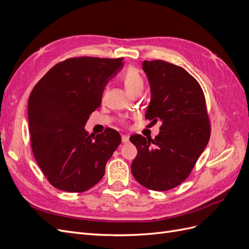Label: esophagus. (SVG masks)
<instances>
[{"mask_svg":"<svg viewBox=\"0 0 249 249\" xmlns=\"http://www.w3.org/2000/svg\"><path fill=\"white\" fill-rule=\"evenodd\" d=\"M122 141L123 143H127L129 142V137H127L126 135H122Z\"/></svg>","mask_w":249,"mask_h":249,"instance_id":"34e87169","label":"esophagus"}]
</instances>
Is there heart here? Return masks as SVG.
<instances>
[{"label": "heart", "instance_id": "1", "mask_svg": "<svg viewBox=\"0 0 249 249\" xmlns=\"http://www.w3.org/2000/svg\"><path fill=\"white\" fill-rule=\"evenodd\" d=\"M124 84L126 91L132 95L136 92L142 91L143 79L137 70L131 67V69L127 70L124 74Z\"/></svg>", "mask_w": 249, "mask_h": 249}]
</instances>
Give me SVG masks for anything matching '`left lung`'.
Returning a JSON list of instances; mask_svg holds the SVG:
<instances>
[{"mask_svg":"<svg viewBox=\"0 0 249 249\" xmlns=\"http://www.w3.org/2000/svg\"><path fill=\"white\" fill-rule=\"evenodd\" d=\"M150 103L145 118L161 122L155 139L133 135L137 147L132 173L139 184L155 191L172 189L190 175L210 139L205 95L198 82L183 67L162 60L143 61Z\"/></svg>","mask_w":249,"mask_h":249,"instance_id":"8db88e82","label":"left lung"}]
</instances>
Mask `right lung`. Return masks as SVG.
I'll return each mask as SVG.
<instances>
[{
    "label": "right lung",
    "mask_w": 249,
    "mask_h": 249,
    "mask_svg": "<svg viewBox=\"0 0 249 249\" xmlns=\"http://www.w3.org/2000/svg\"><path fill=\"white\" fill-rule=\"evenodd\" d=\"M123 58H70L53 66L29 97L32 152L52 186L84 192L105 175L107 161L122 142L106 129L91 137L84 126L101 106L107 83L123 69Z\"/></svg>",
    "instance_id": "right-lung-1"
}]
</instances>
